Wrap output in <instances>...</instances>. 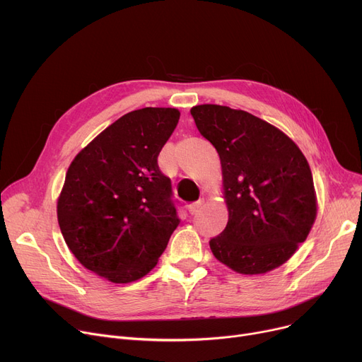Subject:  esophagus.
Here are the masks:
<instances>
[{
    "label": "esophagus",
    "instance_id": "esophagus-1",
    "mask_svg": "<svg viewBox=\"0 0 362 362\" xmlns=\"http://www.w3.org/2000/svg\"><path fill=\"white\" fill-rule=\"evenodd\" d=\"M201 205H202V202H201V201H198V202H194V204L189 205V213H191V216H195V214H198V211H199Z\"/></svg>",
    "mask_w": 362,
    "mask_h": 362
}]
</instances>
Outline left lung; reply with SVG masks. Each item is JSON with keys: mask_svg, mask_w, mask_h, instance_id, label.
<instances>
[{"mask_svg": "<svg viewBox=\"0 0 362 362\" xmlns=\"http://www.w3.org/2000/svg\"><path fill=\"white\" fill-rule=\"evenodd\" d=\"M191 114L218 152L229 210L226 229L210 240L214 257L242 274L280 267L317 214L307 158L283 132L246 111L204 104Z\"/></svg>", "mask_w": 362, "mask_h": 362, "instance_id": "left-lung-1", "label": "left lung"}]
</instances>
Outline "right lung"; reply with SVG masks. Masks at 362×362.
I'll list each match as a JSON object with an SVG mask.
<instances>
[{
    "label": "right lung",
    "instance_id": "add662e5",
    "mask_svg": "<svg viewBox=\"0 0 362 362\" xmlns=\"http://www.w3.org/2000/svg\"><path fill=\"white\" fill-rule=\"evenodd\" d=\"M176 108L130 111L70 164L57 204L60 230L78 261L112 283L148 274L180 223L158 154L177 126Z\"/></svg>",
    "mask_w": 362,
    "mask_h": 362
}]
</instances>
